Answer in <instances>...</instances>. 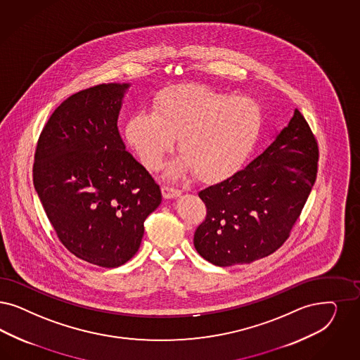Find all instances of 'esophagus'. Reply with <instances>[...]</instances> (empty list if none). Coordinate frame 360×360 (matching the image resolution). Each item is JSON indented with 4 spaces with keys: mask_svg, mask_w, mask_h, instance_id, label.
Returning <instances> with one entry per match:
<instances>
[{
    "mask_svg": "<svg viewBox=\"0 0 360 360\" xmlns=\"http://www.w3.org/2000/svg\"><path fill=\"white\" fill-rule=\"evenodd\" d=\"M181 190L178 187L172 186V185H163L162 187V194L165 198H174V197H178L181 195Z\"/></svg>",
    "mask_w": 360,
    "mask_h": 360,
    "instance_id": "1",
    "label": "esophagus"
}]
</instances>
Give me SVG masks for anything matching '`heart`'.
<instances>
[{
    "label": "heart",
    "mask_w": 360,
    "mask_h": 360,
    "mask_svg": "<svg viewBox=\"0 0 360 360\" xmlns=\"http://www.w3.org/2000/svg\"><path fill=\"white\" fill-rule=\"evenodd\" d=\"M154 109L136 110L126 126L129 143L150 170L161 166L178 136L184 158L169 173L191 167L199 178H222L245 161L261 131V110L254 101L207 87L166 89Z\"/></svg>",
    "instance_id": "obj_1"
}]
</instances>
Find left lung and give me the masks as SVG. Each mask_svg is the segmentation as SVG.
Returning <instances> with one entry per match:
<instances>
[{
  "mask_svg": "<svg viewBox=\"0 0 360 360\" xmlns=\"http://www.w3.org/2000/svg\"><path fill=\"white\" fill-rule=\"evenodd\" d=\"M319 148L303 114L288 124L254 161L198 193L205 221L194 234L199 255L227 267L269 257L281 248L310 195Z\"/></svg>",
  "mask_w": 360,
  "mask_h": 360,
  "instance_id": "8db88e82",
  "label": "left lung"
}]
</instances>
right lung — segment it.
I'll return each instance as SVG.
<instances>
[{
	"label": "right lung",
	"instance_id": "add662e5",
	"mask_svg": "<svg viewBox=\"0 0 360 360\" xmlns=\"http://www.w3.org/2000/svg\"><path fill=\"white\" fill-rule=\"evenodd\" d=\"M129 84H102L65 99L44 126L33 184L60 242L99 267L136 255L143 222L162 200L149 172L124 150L118 114Z\"/></svg>",
	"mask_w": 360,
	"mask_h": 360
}]
</instances>
